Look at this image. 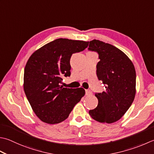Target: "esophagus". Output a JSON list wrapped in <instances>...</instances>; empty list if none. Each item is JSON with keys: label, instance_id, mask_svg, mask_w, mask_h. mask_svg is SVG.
I'll use <instances>...</instances> for the list:
<instances>
[{"label": "esophagus", "instance_id": "obj_1", "mask_svg": "<svg viewBox=\"0 0 154 154\" xmlns=\"http://www.w3.org/2000/svg\"><path fill=\"white\" fill-rule=\"evenodd\" d=\"M85 95L87 96L91 95H92V92L90 91V90H85Z\"/></svg>", "mask_w": 154, "mask_h": 154}]
</instances>
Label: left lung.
<instances>
[{"instance_id": "obj_1", "label": "left lung", "mask_w": 154, "mask_h": 154, "mask_svg": "<svg viewBox=\"0 0 154 154\" xmlns=\"http://www.w3.org/2000/svg\"><path fill=\"white\" fill-rule=\"evenodd\" d=\"M88 50L98 53L100 61L97 64V75L106 89L102 93H95L98 105L89 113L99 122H116L134 100L136 84L134 65L121 50L104 42L95 39L89 41Z\"/></svg>"}]
</instances>
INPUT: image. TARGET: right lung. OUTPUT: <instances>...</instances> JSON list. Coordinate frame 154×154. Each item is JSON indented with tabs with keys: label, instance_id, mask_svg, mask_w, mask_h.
Listing matches in <instances>:
<instances>
[{
	"label": "right lung",
	"instance_id": "obj_1",
	"mask_svg": "<svg viewBox=\"0 0 154 154\" xmlns=\"http://www.w3.org/2000/svg\"><path fill=\"white\" fill-rule=\"evenodd\" d=\"M89 42L57 38L36 51L24 71V91L32 109L42 122L55 124L69 117L85 95V89L63 87V77L71 75L70 59Z\"/></svg>",
	"mask_w": 154,
	"mask_h": 154
}]
</instances>
